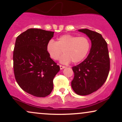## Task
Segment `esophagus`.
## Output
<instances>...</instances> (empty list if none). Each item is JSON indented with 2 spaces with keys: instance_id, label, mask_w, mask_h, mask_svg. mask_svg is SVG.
<instances>
[{
  "instance_id": "obj_1",
  "label": "esophagus",
  "mask_w": 122,
  "mask_h": 122,
  "mask_svg": "<svg viewBox=\"0 0 122 122\" xmlns=\"http://www.w3.org/2000/svg\"><path fill=\"white\" fill-rule=\"evenodd\" d=\"M60 69H64V68H65V66L60 65Z\"/></svg>"
}]
</instances>
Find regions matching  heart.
Returning a JSON list of instances; mask_svg holds the SVG:
<instances>
[{
  "mask_svg": "<svg viewBox=\"0 0 122 122\" xmlns=\"http://www.w3.org/2000/svg\"><path fill=\"white\" fill-rule=\"evenodd\" d=\"M90 49V42L86 37H77L71 34L60 36L57 42L51 40L47 43V51L51 59L57 60L62 54L60 62L68 64L71 61L73 63L81 61L87 55Z\"/></svg>",
  "mask_w": 122,
  "mask_h": 122,
  "instance_id": "b5f03b06",
  "label": "heart"
}]
</instances>
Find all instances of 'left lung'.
I'll use <instances>...</instances> for the list:
<instances>
[{
  "label": "left lung",
  "instance_id": "left-lung-1",
  "mask_svg": "<svg viewBox=\"0 0 122 122\" xmlns=\"http://www.w3.org/2000/svg\"><path fill=\"white\" fill-rule=\"evenodd\" d=\"M78 31L90 39L91 47L86 59L72 67L75 76L71 86L76 93L85 96L104 84L110 71V61L107 43L101 34L87 29Z\"/></svg>",
  "mask_w": 122,
  "mask_h": 122
}]
</instances>
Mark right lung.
<instances>
[{"instance_id": "1", "label": "right lung", "mask_w": 122, "mask_h": 122, "mask_svg": "<svg viewBox=\"0 0 122 122\" xmlns=\"http://www.w3.org/2000/svg\"><path fill=\"white\" fill-rule=\"evenodd\" d=\"M53 31L30 29L18 36L13 53L14 72L19 86L36 97L48 96L53 89V79L60 66L47 51Z\"/></svg>"}]
</instances>
